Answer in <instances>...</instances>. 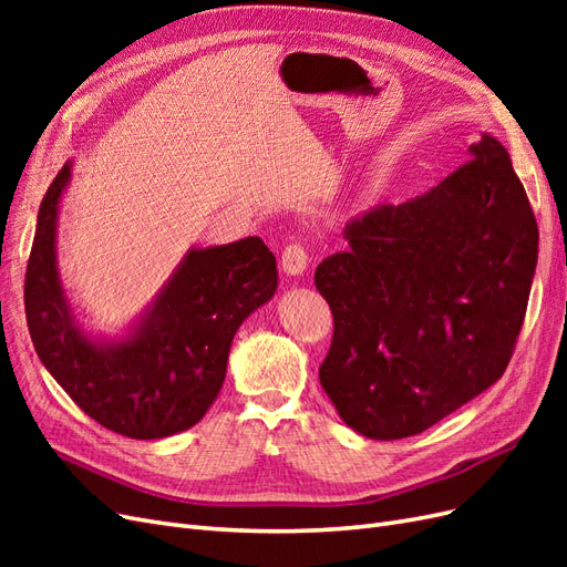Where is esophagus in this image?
Returning a JSON list of instances; mask_svg holds the SVG:
<instances>
[{
	"label": "esophagus",
	"mask_w": 567,
	"mask_h": 567,
	"mask_svg": "<svg viewBox=\"0 0 567 567\" xmlns=\"http://www.w3.org/2000/svg\"><path fill=\"white\" fill-rule=\"evenodd\" d=\"M307 267V250L300 244H290L281 252V269L290 277H298Z\"/></svg>",
	"instance_id": "1"
}]
</instances>
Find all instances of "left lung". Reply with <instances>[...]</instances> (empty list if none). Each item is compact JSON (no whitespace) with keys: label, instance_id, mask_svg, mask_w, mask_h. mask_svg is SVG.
Instances as JSON below:
<instances>
[{"label":"left lung","instance_id":"left-lung-1","mask_svg":"<svg viewBox=\"0 0 567 567\" xmlns=\"http://www.w3.org/2000/svg\"><path fill=\"white\" fill-rule=\"evenodd\" d=\"M317 267L333 315L319 381L371 440L419 435L502 379L520 336L539 229L489 134L431 192L346 227Z\"/></svg>","mask_w":567,"mask_h":567}]
</instances>
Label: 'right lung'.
<instances>
[{"label":"right lung","mask_w":567,"mask_h":567,"mask_svg":"<svg viewBox=\"0 0 567 567\" xmlns=\"http://www.w3.org/2000/svg\"><path fill=\"white\" fill-rule=\"evenodd\" d=\"M71 165L40 205L25 269V319L42 364L96 423L134 440L196 425L225 383L234 333L277 290L262 238L192 250L136 331L111 346L84 336L56 271V213Z\"/></svg>","instance_id":"1"}]
</instances>
